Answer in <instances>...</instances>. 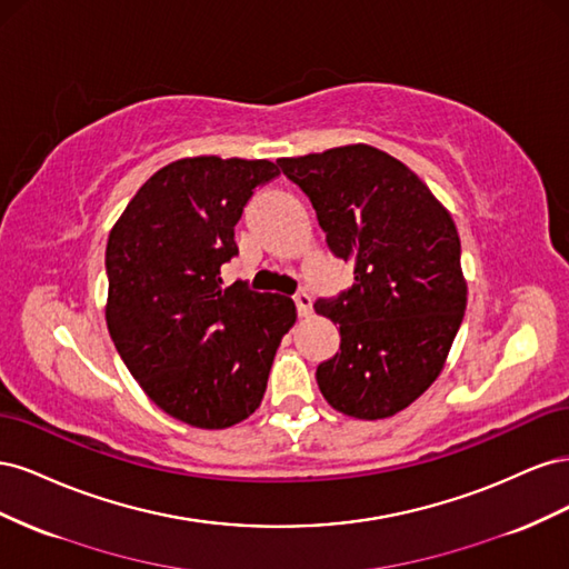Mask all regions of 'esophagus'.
Wrapping results in <instances>:
<instances>
[{
	"mask_svg": "<svg viewBox=\"0 0 569 569\" xmlns=\"http://www.w3.org/2000/svg\"><path fill=\"white\" fill-rule=\"evenodd\" d=\"M295 303H297V311H299V316H308L311 313V308H313V299H311V295H308V291H299V295H295Z\"/></svg>",
	"mask_w": 569,
	"mask_h": 569,
	"instance_id": "obj_1",
	"label": "esophagus"
}]
</instances>
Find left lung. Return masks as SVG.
I'll list each match as a JSON object with an SVG mask.
<instances>
[{"instance_id":"left-lung-1","label":"left lung","mask_w":569,"mask_h":569,"mask_svg":"<svg viewBox=\"0 0 569 569\" xmlns=\"http://www.w3.org/2000/svg\"><path fill=\"white\" fill-rule=\"evenodd\" d=\"M278 166L311 199L330 251L353 263V284L316 301L341 337L318 387L343 416L389 418L437 380L465 316L453 218L410 168L368 144Z\"/></svg>"}]
</instances>
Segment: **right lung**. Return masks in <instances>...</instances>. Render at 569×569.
<instances>
[{"mask_svg":"<svg viewBox=\"0 0 569 569\" xmlns=\"http://www.w3.org/2000/svg\"><path fill=\"white\" fill-rule=\"evenodd\" d=\"M278 176L270 161H173L109 234L111 339L149 399L192 427L226 429L261 406L274 351L297 320L289 297L220 278L239 253L244 206Z\"/></svg>","mask_w":569,"mask_h":569,"instance_id":"add662e5","label":"right lung"}]
</instances>
